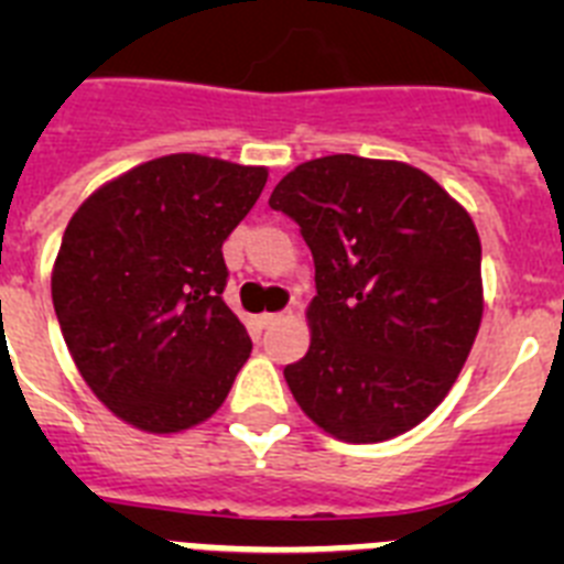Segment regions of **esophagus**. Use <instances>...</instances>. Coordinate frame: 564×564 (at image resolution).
<instances>
[{"label":"esophagus","instance_id":"esophagus-1","mask_svg":"<svg viewBox=\"0 0 564 564\" xmlns=\"http://www.w3.org/2000/svg\"><path fill=\"white\" fill-rule=\"evenodd\" d=\"M288 316H291V313H262V316H259V322H262V327H273V325H279V322H285Z\"/></svg>","mask_w":564,"mask_h":564}]
</instances>
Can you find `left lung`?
<instances>
[{"label": "left lung", "mask_w": 564, "mask_h": 564, "mask_svg": "<svg viewBox=\"0 0 564 564\" xmlns=\"http://www.w3.org/2000/svg\"><path fill=\"white\" fill-rule=\"evenodd\" d=\"M316 265L311 347L285 367L307 417L344 443H381L430 417L482 318L480 237L466 208L401 161L327 154L276 183Z\"/></svg>", "instance_id": "1"}]
</instances>
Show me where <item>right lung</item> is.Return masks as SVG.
<instances>
[{
  "mask_svg": "<svg viewBox=\"0 0 564 564\" xmlns=\"http://www.w3.org/2000/svg\"><path fill=\"white\" fill-rule=\"evenodd\" d=\"M265 181V166L177 152L118 174L69 217L53 307L89 390L134 430L208 421L251 356L223 302V242Z\"/></svg>",
  "mask_w": 564,
  "mask_h": 564,
  "instance_id": "1",
  "label": "right lung"
}]
</instances>
